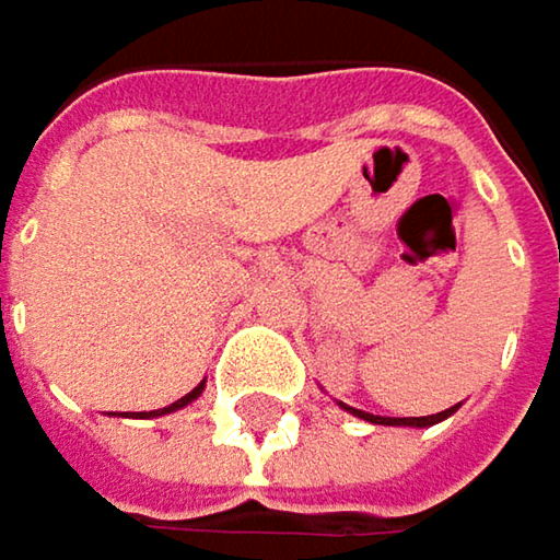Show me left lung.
<instances>
[{"label":"left lung","instance_id":"8db88e82","mask_svg":"<svg viewBox=\"0 0 560 560\" xmlns=\"http://www.w3.org/2000/svg\"><path fill=\"white\" fill-rule=\"evenodd\" d=\"M346 408V405H342ZM346 411H352V415H359V418L372 420V423H388V427H430V423H436V420L450 418L456 408H446V411H440V415H430V418H375V415H365V411H355V408H346Z\"/></svg>","mask_w":560,"mask_h":560}]
</instances>
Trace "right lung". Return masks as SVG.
I'll return each instance as SVG.
<instances>
[{"mask_svg":"<svg viewBox=\"0 0 560 560\" xmlns=\"http://www.w3.org/2000/svg\"><path fill=\"white\" fill-rule=\"evenodd\" d=\"M201 388H205V382H201L198 388H191V392H188L185 398H178L175 405H168V408H162V411H149V415H140V418H159V415H168V411H178V408H185L188 401H195V398L201 395Z\"/></svg>","mask_w":560,"mask_h":560,"instance_id":"right-lung-1","label":"right lung"}]
</instances>
